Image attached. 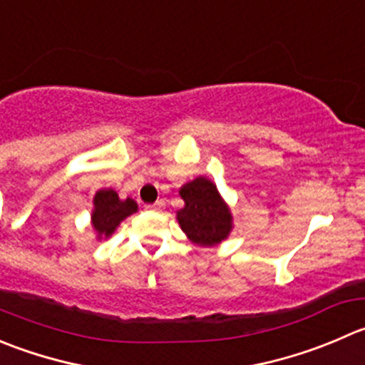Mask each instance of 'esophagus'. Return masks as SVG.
Listing matches in <instances>:
<instances>
[{
  "instance_id": "34e87169",
  "label": "esophagus",
  "mask_w": 365,
  "mask_h": 365,
  "mask_svg": "<svg viewBox=\"0 0 365 365\" xmlns=\"http://www.w3.org/2000/svg\"><path fill=\"white\" fill-rule=\"evenodd\" d=\"M164 207V201H157V203H153V205H146V208L148 210H160V208Z\"/></svg>"
}]
</instances>
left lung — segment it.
I'll list each match as a JSON object with an SVG mask.
<instances>
[{"label": "left lung", "mask_w": 365, "mask_h": 365, "mask_svg": "<svg viewBox=\"0 0 365 365\" xmlns=\"http://www.w3.org/2000/svg\"><path fill=\"white\" fill-rule=\"evenodd\" d=\"M180 196L185 201V207L176 215L182 230L194 244L214 246L228 237L232 214L210 180L201 176L192 180L182 187Z\"/></svg>", "instance_id": "8db88e82"}]
</instances>
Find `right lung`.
Returning a JSON list of instances; mask_svg holds the SVG:
<instances>
[{
	"label": "right lung",
	"instance_id": "obj_1",
	"mask_svg": "<svg viewBox=\"0 0 365 365\" xmlns=\"http://www.w3.org/2000/svg\"><path fill=\"white\" fill-rule=\"evenodd\" d=\"M137 212V203L133 200H119L118 192L112 189H103L94 196L93 226L98 235L110 237L119 222L130 214Z\"/></svg>",
	"mask_w": 365,
	"mask_h": 365
}]
</instances>
